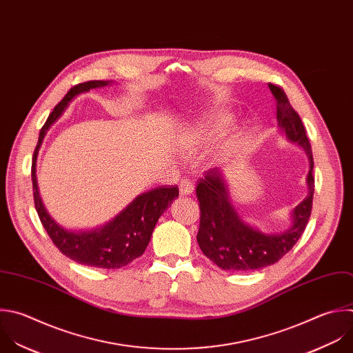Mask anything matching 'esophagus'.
Masks as SVG:
<instances>
[{
    "label": "esophagus",
    "mask_w": 353,
    "mask_h": 353,
    "mask_svg": "<svg viewBox=\"0 0 353 353\" xmlns=\"http://www.w3.org/2000/svg\"><path fill=\"white\" fill-rule=\"evenodd\" d=\"M179 188H180V194L183 196L184 195H191L194 192V184L188 179H183L179 184Z\"/></svg>",
    "instance_id": "34e87169"
}]
</instances>
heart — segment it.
I'll list each match as a JSON object with an SVG mask.
<instances>
[{"label":"heart","mask_w":353,"mask_h":353,"mask_svg":"<svg viewBox=\"0 0 353 353\" xmlns=\"http://www.w3.org/2000/svg\"><path fill=\"white\" fill-rule=\"evenodd\" d=\"M224 116L219 113H212L206 116L205 119L192 128H190L180 140V150L185 155H196L199 152H205L213 147L216 143L220 132L223 130L225 125ZM237 148L236 145L228 144L224 148H221L216 155L217 163L228 162L230 158L236 155Z\"/></svg>","instance_id":"obj_1"}]
</instances>
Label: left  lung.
I'll return each instance as SVG.
<instances>
[{
  "label": "left lung",
  "mask_w": 353,
  "mask_h": 353,
  "mask_svg": "<svg viewBox=\"0 0 353 353\" xmlns=\"http://www.w3.org/2000/svg\"><path fill=\"white\" fill-rule=\"evenodd\" d=\"M277 101V123L288 141L305 150L309 161L307 195L291 212V225L280 232H263L245 223L234 208L228 184L216 169L206 172L196 185L201 223L196 241L206 258L223 270L250 272L268 268L288 254L307 224L314 192L313 155L299 114L291 106L284 90L269 84Z\"/></svg>",
  "instance_id": "1"
}]
</instances>
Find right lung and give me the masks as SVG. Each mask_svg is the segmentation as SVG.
<instances>
[{
    "label": "right lung",
    "mask_w": 353,
    "mask_h": 353,
    "mask_svg": "<svg viewBox=\"0 0 353 353\" xmlns=\"http://www.w3.org/2000/svg\"><path fill=\"white\" fill-rule=\"evenodd\" d=\"M112 83V80H92L77 84L69 90L65 98L54 108L43 126L32 163L34 206L50 239L57 248L72 261L101 269H119L141 256L151 241L157 221L179 196L177 187L162 185L154 188L136 196L119 214L102 227L84 231H73L62 227L47 212L39 192L36 176L37 155L47 132L62 116L63 110L74 97L92 88L106 87Z\"/></svg>",
    "instance_id": "obj_1"
}]
</instances>
